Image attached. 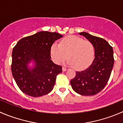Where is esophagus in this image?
I'll list each match as a JSON object with an SVG mask.
<instances>
[{
    "instance_id": "obj_1",
    "label": "esophagus",
    "mask_w": 123,
    "mask_h": 123,
    "mask_svg": "<svg viewBox=\"0 0 123 123\" xmlns=\"http://www.w3.org/2000/svg\"><path fill=\"white\" fill-rule=\"evenodd\" d=\"M62 71H65L67 70V68L66 67H62Z\"/></svg>"
}]
</instances>
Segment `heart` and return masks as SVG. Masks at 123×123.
I'll use <instances>...</instances> for the list:
<instances>
[{
  "instance_id": "obj_1",
  "label": "heart",
  "mask_w": 123,
  "mask_h": 123,
  "mask_svg": "<svg viewBox=\"0 0 123 123\" xmlns=\"http://www.w3.org/2000/svg\"><path fill=\"white\" fill-rule=\"evenodd\" d=\"M50 55L56 64H63L68 58L70 65L76 69L83 70L88 68L93 61L95 49L90 41L75 35H69L64 38L59 44H52Z\"/></svg>"
}]
</instances>
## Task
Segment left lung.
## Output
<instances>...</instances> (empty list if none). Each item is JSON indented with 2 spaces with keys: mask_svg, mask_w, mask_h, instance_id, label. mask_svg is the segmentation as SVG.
Masks as SVG:
<instances>
[{
  "mask_svg": "<svg viewBox=\"0 0 123 123\" xmlns=\"http://www.w3.org/2000/svg\"><path fill=\"white\" fill-rule=\"evenodd\" d=\"M94 45V59L90 66L83 71H76L70 84L76 92L82 96H93L105 87L114 64V51L109 44L102 38L85 32L79 33Z\"/></svg>",
  "mask_w": 123,
  "mask_h": 123,
  "instance_id": "left-lung-1",
  "label": "left lung"
}]
</instances>
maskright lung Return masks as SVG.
Masks as SVG:
<instances>
[{
	"instance_id": "obj_1",
	"label": "right lung",
	"mask_w": 123,
	"mask_h": 123,
	"mask_svg": "<svg viewBox=\"0 0 123 123\" xmlns=\"http://www.w3.org/2000/svg\"><path fill=\"white\" fill-rule=\"evenodd\" d=\"M63 35L41 31L21 39L12 52L11 71L20 90L34 97L47 94L53 89L62 67L50 59V48Z\"/></svg>"
}]
</instances>
